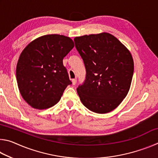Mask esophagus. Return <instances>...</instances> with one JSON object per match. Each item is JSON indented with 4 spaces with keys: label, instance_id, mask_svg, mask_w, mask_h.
I'll list each match as a JSON object with an SVG mask.
<instances>
[{
    "label": "esophagus",
    "instance_id": "1",
    "mask_svg": "<svg viewBox=\"0 0 158 158\" xmlns=\"http://www.w3.org/2000/svg\"><path fill=\"white\" fill-rule=\"evenodd\" d=\"M72 81H73V85H76L77 84V79H73V80H72Z\"/></svg>",
    "mask_w": 158,
    "mask_h": 158
}]
</instances>
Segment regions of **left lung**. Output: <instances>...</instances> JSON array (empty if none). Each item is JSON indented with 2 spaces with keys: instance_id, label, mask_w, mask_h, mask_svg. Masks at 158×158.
Here are the masks:
<instances>
[{
  "instance_id": "left-lung-1",
  "label": "left lung",
  "mask_w": 158,
  "mask_h": 158,
  "mask_svg": "<svg viewBox=\"0 0 158 158\" xmlns=\"http://www.w3.org/2000/svg\"><path fill=\"white\" fill-rule=\"evenodd\" d=\"M74 41L86 71L77 89L82 104L95 113L113 111L130 90L134 73L130 52L108 33L76 37Z\"/></svg>"
}]
</instances>
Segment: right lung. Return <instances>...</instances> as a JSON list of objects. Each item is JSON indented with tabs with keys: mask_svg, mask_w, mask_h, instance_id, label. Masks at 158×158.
Segmentation results:
<instances>
[{
	"mask_svg": "<svg viewBox=\"0 0 158 158\" xmlns=\"http://www.w3.org/2000/svg\"><path fill=\"white\" fill-rule=\"evenodd\" d=\"M74 46L69 37L46 35L32 41L21 52L16 69L17 84L23 100L32 107H52L72 84L63 60Z\"/></svg>",
	"mask_w": 158,
	"mask_h": 158,
	"instance_id": "add662e5",
	"label": "right lung"
}]
</instances>
